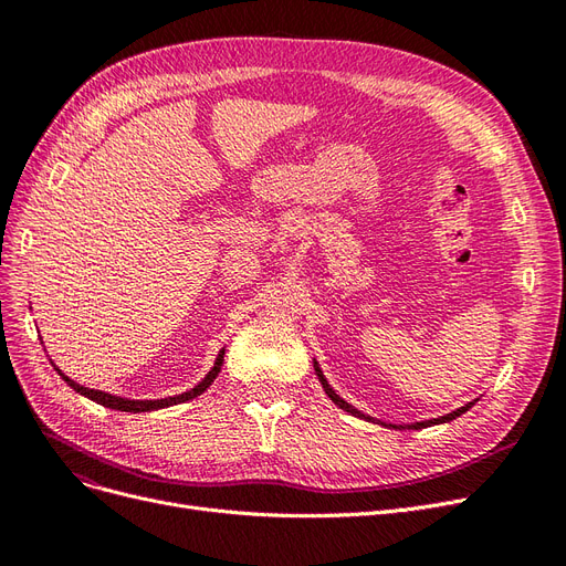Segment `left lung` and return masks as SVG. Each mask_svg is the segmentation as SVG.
Returning <instances> with one entry per match:
<instances>
[{
    "mask_svg": "<svg viewBox=\"0 0 566 566\" xmlns=\"http://www.w3.org/2000/svg\"><path fill=\"white\" fill-rule=\"evenodd\" d=\"M314 370H316V375H318V380H321V385H323V391L328 394L331 397V401L335 403V406H339L342 410H347V413H352V416H356V418H364V420H370V422H378V424H385V427H394V430H422V427H432V424H441V422H451V420H455L458 416H462L465 413V410H470L472 406H474V401H470V403H465V406H460V408H455L453 413H447V416H441V418H434V420H422V422H413V424H391V422H382V420H375V418H370V416H364L361 410H356L352 403H347L345 399L339 397V394H335V389L328 385V380H325V375H323V370L318 368V361H314Z\"/></svg>",
    "mask_w": 566,
    "mask_h": 566,
    "instance_id": "8db88e82",
    "label": "left lung"
}]
</instances>
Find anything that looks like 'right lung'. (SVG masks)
<instances>
[{
    "mask_svg": "<svg viewBox=\"0 0 566 566\" xmlns=\"http://www.w3.org/2000/svg\"><path fill=\"white\" fill-rule=\"evenodd\" d=\"M224 352L227 349H221L219 354H217V361H214V366H212V370L205 375V378L193 387V389H188V391H184V394H177V397H165V399H144V401H134V399H123V397H113V394H108V391H98V389H90V387H82V385H77L75 380H71L67 378V375L63 373V370H59L56 368V373L61 375V378L71 385L77 394H82V397H87V399H92V401H96V403H101V406H106V408H113V410H125V413H148V410H158V408H167V406H177V403H184V401H191V399H196V397H200V394L208 389L214 380H217V375H219V370H221V364H224Z\"/></svg>",
    "mask_w": 566,
    "mask_h": 566,
    "instance_id": "add662e5",
    "label": "right lung"
}]
</instances>
